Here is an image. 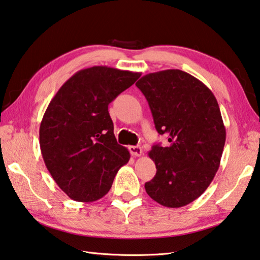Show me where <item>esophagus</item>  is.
<instances>
[{
	"instance_id": "esophagus-1",
	"label": "esophagus",
	"mask_w": 260,
	"mask_h": 260,
	"mask_svg": "<svg viewBox=\"0 0 260 260\" xmlns=\"http://www.w3.org/2000/svg\"><path fill=\"white\" fill-rule=\"evenodd\" d=\"M128 150L132 155H134V157H140V155L143 154V151L142 148L139 145H131L128 146Z\"/></svg>"
}]
</instances>
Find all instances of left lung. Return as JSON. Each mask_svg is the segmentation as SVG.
Listing matches in <instances>:
<instances>
[{
	"label": "left lung",
	"instance_id": "left-lung-1",
	"mask_svg": "<svg viewBox=\"0 0 260 260\" xmlns=\"http://www.w3.org/2000/svg\"><path fill=\"white\" fill-rule=\"evenodd\" d=\"M136 86L155 129L169 142L154 144L149 152L157 173L145 191L168 208L186 206L207 190L219 168L226 131L218 103L204 83L179 69L148 74Z\"/></svg>",
	"mask_w": 260,
	"mask_h": 260
}]
</instances>
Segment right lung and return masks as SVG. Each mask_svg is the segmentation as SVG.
I'll return each mask as SVG.
<instances>
[{
	"mask_svg": "<svg viewBox=\"0 0 260 260\" xmlns=\"http://www.w3.org/2000/svg\"><path fill=\"white\" fill-rule=\"evenodd\" d=\"M139 77V73L106 66L82 69L51 100L40 126L41 152L70 199H101L128 162L131 154L117 143L108 106Z\"/></svg>",
	"mask_w": 260,
	"mask_h": 260,
	"instance_id": "1",
	"label": "right lung"
}]
</instances>
